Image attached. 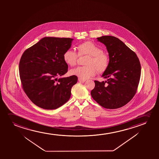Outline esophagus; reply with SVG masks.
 Returning <instances> with one entry per match:
<instances>
[{
	"mask_svg": "<svg viewBox=\"0 0 159 159\" xmlns=\"http://www.w3.org/2000/svg\"><path fill=\"white\" fill-rule=\"evenodd\" d=\"M78 80L79 82H85V81H86V79H81V78H78Z\"/></svg>",
	"mask_w": 159,
	"mask_h": 159,
	"instance_id": "obj_1",
	"label": "esophagus"
}]
</instances>
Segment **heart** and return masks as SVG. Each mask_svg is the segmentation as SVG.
Returning <instances> with one entry per match:
<instances>
[{
	"mask_svg": "<svg viewBox=\"0 0 159 159\" xmlns=\"http://www.w3.org/2000/svg\"><path fill=\"white\" fill-rule=\"evenodd\" d=\"M78 54L73 50L68 49L63 53V59L68 65L73 67L76 65L79 56L87 55L85 65L70 70V73L80 78L87 79L95 75L98 71L102 73L109 65L110 59L102 49L92 42L86 41L79 44L77 47Z\"/></svg>",
	"mask_w": 159,
	"mask_h": 159,
	"instance_id": "b5f03b06",
	"label": "heart"
}]
</instances>
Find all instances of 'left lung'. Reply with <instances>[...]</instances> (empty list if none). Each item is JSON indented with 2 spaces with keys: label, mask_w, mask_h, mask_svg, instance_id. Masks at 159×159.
<instances>
[{
  "label": "left lung",
  "mask_w": 159,
  "mask_h": 159,
  "mask_svg": "<svg viewBox=\"0 0 159 159\" xmlns=\"http://www.w3.org/2000/svg\"><path fill=\"white\" fill-rule=\"evenodd\" d=\"M97 39L107 47L110 62L102 75L107 80L94 81L91 96L104 108L118 109L129 102L136 93L141 64L136 53L117 37L104 36Z\"/></svg>",
  "instance_id": "8db88e82"
}]
</instances>
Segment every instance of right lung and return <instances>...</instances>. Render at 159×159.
Returning <instances> with one entry per match:
<instances>
[{"label": "right lung", "instance_id": "add662e5", "mask_svg": "<svg viewBox=\"0 0 159 159\" xmlns=\"http://www.w3.org/2000/svg\"><path fill=\"white\" fill-rule=\"evenodd\" d=\"M73 39L46 37L22 55L19 64L22 88L37 107L46 110L59 108L70 99L71 89L78 77L57 78L68 71L63 53Z\"/></svg>", "mask_w": 159, "mask_h": 159}]
</instances>
